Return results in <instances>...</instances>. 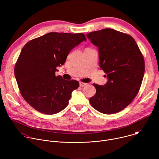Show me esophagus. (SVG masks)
I'll use <instances>...</instances> for the list:
<instances>
[{
    "mask_svg": "<svg viewBox=\"0 0 159 159\" xmlns=\"http://www.w3.org/2000/svg\"><path fill=\"white\" fill-rule=\"evenodd\" d=\"M79 85H80V87H84V86H85L87 85V84L84 83V82H79Z\"/></svg>",
    "mask_w": 159,
    "mask_h": 159,
    "instance_id": "34e87169",
    "label": "esophagus"
}]
</instances>
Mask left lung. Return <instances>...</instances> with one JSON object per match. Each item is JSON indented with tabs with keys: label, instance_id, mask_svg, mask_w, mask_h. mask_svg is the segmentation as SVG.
<instances>
[{
	"label": "left lung",
	"instance_id": "obj_1",
	"mask_svg": "<svg viewBox=\"0 0 159 159\" xmlns=\"http://www.w3.org/2000/svg\"><path fill=\"white\" fill-rule=\"evenodd\" d=\"M87 37L98 47L99 65L108 79L104 85L93 84L96 93L90 103L103 114H114L138 94L145 73L143 56L128 34L106 28L89 33Z\"/></svg>",
	"mask_w": 159,
	"mask_h": 159
}]
</instances>
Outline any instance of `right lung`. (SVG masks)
Instances as JSON below:
<instances>
[{
  "label": "right lung",
  "mask_w": 159,
  "mask_h": 159,
  "mask_svg": "<svg viewBox=\"0 0 159 159\" xmlns=\"http://www.w3.org/2000/svg\"><path fill=\"white\" fill-rule=\"evenodd\" d=\"M83 41H86L83 33L51 32L25 45L16 63L14 74L20 94L34 109L54 115L69 104L79 83L56 76L55 72Z\"/></svg>",
  "instance_id": "right-lung-1"
}]
</instances>
